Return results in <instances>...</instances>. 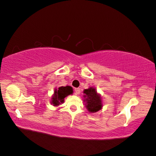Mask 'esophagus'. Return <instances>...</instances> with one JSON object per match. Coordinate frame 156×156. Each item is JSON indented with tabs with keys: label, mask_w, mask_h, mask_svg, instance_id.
Instances as JSON below:
<instances>
[{
	"label": "esophagus",
	"mask_w": 156,
	"mask_h": 156,
	"mask_svg": "<svg viewBox=\"0 0 156 156\" xmlns=\"http://www.w3.org/2000/svg\"><path fill=\"white\" fill-rule=\"evenodd\" d=\"M80 93V88H76L75 89V94L76 95H79Z\"/></svg>",
	"instance_id": "esophagus-1"
}]
</instances>
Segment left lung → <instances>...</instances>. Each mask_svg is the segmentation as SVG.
Instances as JSON below:
<instances>
[{
	"label": "left lung",
	"mask_w": 156,
	"mask_h": 156,
	"mask_svg": "<svg viewBox=\"0 0 156 156\" xmlns=\"http://www.w3.org/2000/svg\"><path fill=\"white\" fill-rule=\"evenodd\" d=\"M83 98L85 105L90 113H95L102 109V100L100 93L96 90L95 87H90L83 90Z\"/></svg>",
	"instance_id": "8db88e82"
}]
</instances>
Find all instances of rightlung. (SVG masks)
Here are the masks:
<instances>
[{
	"label": "right lung",
	"instance_id": "right-lung-1",
	"mask_svg": "<svg viewBox=\"0 0 156 156\" xmlns=\"http://www.w3.org/2000/svg\"><path fill=\"white\" fill-rule=\"evenodd\" d=\"M73 93V87L69 85L61 86L59 87L58 88H56L54 90V94L51 96V104L54 107H57L63 104L64 102L65 98H66L69 95H72Z\"/></svg>",
	"mask_w": 156,
	"mask_h": 156
}]
</instances>
